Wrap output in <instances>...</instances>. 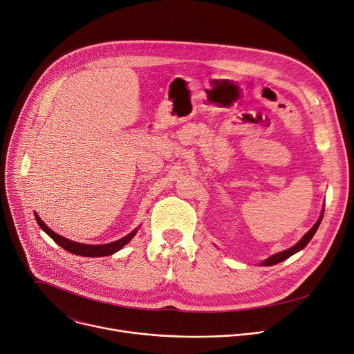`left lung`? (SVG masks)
<instances>
[{
  "label": "left lung",
  "mask_w": 354,
  "mask_h": 354,
  "mask_svg": "<svg viewBox=\"0 0 354 354\" xmlns=\"http://www.w3.org/2000/svg\"><path fill=\"white\" fill-rule=\"evenodd\" d=\"M323 215H324V208L322 209V214H320V216H319V219H317V222H315V224L303 235V238L299 241V243L297 244H294L291 248H288V250H286V251H281V252H277V254H274V255H271V257H268L267 259H264V261L259 264V266H263V267H270V266H275V264H278V263H281V261H284V259H287V258H290L291 255H294L295 252H299V251H301L310 241H311V238L314 236V234H315V231L319 230V227H320V222H322V219H323Z\"/></svg>",
  "instance_id": "8db88e82"
}]
</instances>
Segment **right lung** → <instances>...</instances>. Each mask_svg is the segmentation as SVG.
Masks as SVG:
<instances>
[{"mask_svg": "<svg viewBox=\"0 0 354 354\" xmlns=\"http://www.w3.org/2000/svg\"><path fill=\"white\" fill-rule=\"evenodd\" d=\"M37 224L40 225V228L54 241L55 244L60 245L62 248H64L66 251L74 254V255H80V257H107L118 252L119 250H122L127 243L132 241V238L136 235V232L139 231L140 225L138 228H135L132 232L127 234L126 236L113 241V243H107V244H102V245H91V244H82V243H76V241L67 239L59 234H55L53 230H50L44 222L41 221V218L37 215V212H34Z\"/></svg>", "mask_w": 354, "mask_h": 354, "instance_id": "right-lung-1", "label": "right lung"}]
</instances>
